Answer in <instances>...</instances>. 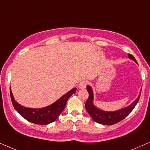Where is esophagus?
Instances as JSON below:
<instances>
[{
  "label": "esophagus",
  "mask_w": 150,
  "mask_h": 150,
  "mask_svg": "<svg viewBox=\"0 0 150 150\" xmlns=\"http://www.w3.org/2000/svg\"><path fill=\"white\" fill-rule=\"evenodd\" d=\"M87 85H88V82L86 81H83L79 83V85L78 87H79V89H85Z\"/></svg>",
  "instance_id": "obj_1"
}]
</instances>
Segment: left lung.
I'll return each instance as SVG.
<instances>
[{"instance_id": "8db88e82", "label": "left lung", "mask_w": 150, "mask_h": 150, "mask_svg": "<svg viewBox=\"0 0 150 150\" xmlns=\"http://www.w3.org/2000/svg\"><path fill=\"white\" fill-rule=\"evenodd\" d=\"M128 58L134 61L136 63H137L136 59L131 54H128ZM86 88H87L88 92H89V96H88V98L86 100L85 105L86 109L87 110L90 117L93 119L94 121H95L98 124H103V125H113V124L117 123V122L124 119L126 116H128V114L133 110L134 107L136 106V105L139 102L141 92V90L136 100H134L128 107L118 109L117 111H107L98 108L94 105V94L92 88L90 86H87Z\"/></svg>"}]
</instances>
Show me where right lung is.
<instances>
[{
	"mask_svg": "<svg viewBox=\"0 0 150 150\" xmlns=\"http://www.w3.org/2000/svg\"><path fill=\"white\" fill-rule=\"evenodd\" d=\"M77 88H74L58 99L56 102L45 107L39 109L28 108L25 107L15 100L13 95L10 88V96L11 101L16 110L28 122L34 124L45 125L54 122L66 106L67 102L73 94L75 93Z\"/></svg>",
	"mask_w": 150,
	"mask_h": 150,
	"instance_id": "obj_1",
	"label": "right lung"
}]
</instances>
